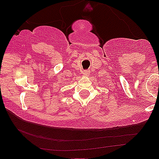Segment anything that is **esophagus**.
<instances>
[{
    "label": "esophagus",
    "instance_id": "34e87169",
    "mask_svg": "<svg viewBox=\"0 0 159 159\" xmlns=\"http://www.w3.org/2000/svg\"><path fill=\"white\" fill-rule=\"evenodd\" d=\"M82 73H83L84 75L88 76L90 74V70H84L83 72H82Z\"/></svg>",
    "mask_w": 159,
    "mask_h": 159
}]
</instances>
